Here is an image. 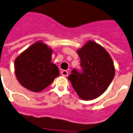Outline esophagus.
<instances>
[{
	"instance_id": "1",
	"label": "esophagus",
	"mask_w": 133,
	"mask_h": 133,
	"mask_svg": "<svg viewBox=\"0 0 133 133\" xmlns=\"http://www.w3.org/2000/svg\"><path fill=\"white\" fill-rule=\"evenodd\" d=\"M61 75H62V76L67 77L68 75H69V72H68L67 71H66V70H63V71L61 72Z\"/></svg>"
}]
</instances>
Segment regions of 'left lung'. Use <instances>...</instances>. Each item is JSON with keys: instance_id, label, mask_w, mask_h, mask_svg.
I'll list each match as a JSON object with an SVG mask.
<instances>
[{"instance_id": "obj_1", "label": "left lung", "mask_w": 133, "mask_h": 133, "mask_svg": "<svg viewBox=\"0 0 133 133\" xmlns=\"http://www.w3.org/2000/svg\"><path fill=\"white\" fill-rule=\"evenodd\" d=\"M83 72L73 70L69 77L72 86L80 98L92 100L103 94L115 76L112 58L105 48L88 41L77 50Z\"/></svg>"}]
</instances>
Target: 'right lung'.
Wrapping results in <instances>:
<instances>
[{
    "mask_svg": "<svg viewBox=\"0 0 133 133\" xmlns=\"http://www.w3.org/2000/svg\"><path fill=\"white\" fill-rule=\"evenodd\" d=\"M52 52L51 48L39 41L15 58V74L23 87L34 92H39L59 76L58 68L51 62Z\"/></svg>",
    "mask_w": 133,
    "mask_h": 133,
    "instance_id": "right-lung-1",
    "label": "right lung"
}]
</instances>
